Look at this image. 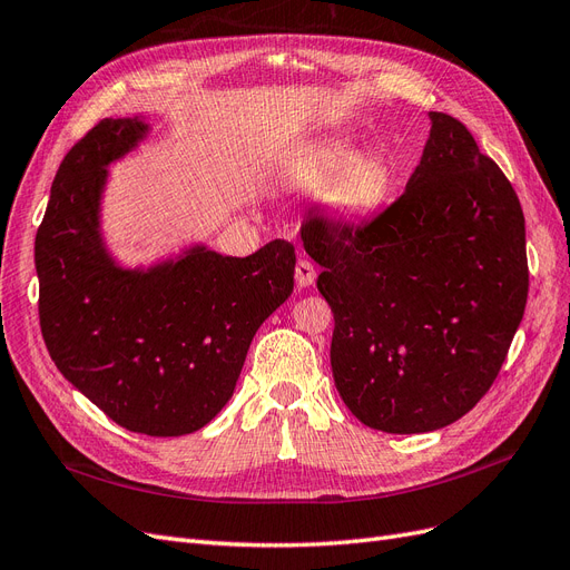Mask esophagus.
Wrapping results in <instances>:
<instances>
[{"label":"esophagus","mask_w":570,"mask_h":570,"mask_svg":"<svg viewBox=\"0 0 570 570\" xmlns=\"http://www.w3.org/2000/svg\"><path fill=\"white\" fill-rule=\"evenodd\" d=\"M315 277H317L315 265H312L307 258H301V261L296 263V284H298L301 288H307V286L315 284Z\"/></svg>","instance_id":"obj_1"}]
</instances>
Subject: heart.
<instances>
[{"instance_id": "b5f03b06", "label": "heart", "mask_w": 570, "mask_h": 570, "mask_svg": "<svg viewBox=\"0 0 570 570\" xmlns=\"http://www.w3.org/2000/svg\"><path fill=\"white\" fill-rule=\"evenodd\" d=\"M291 185L324 187L326 206L343 217L364 219L383 208L395 187L393 165L379 154H357L347 144L312 146L293 156L286 168Z\"/></svg>"}]
</instances>
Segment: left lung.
Listing matches in <instances>:
<instances>
[{"instance_id": "obj_1", "label": "left lung", "mask_w": 570, "mask_h": 570, "mask_svg": "<svg viewBox=\"0 0 570 570\" xmlns=\"http://www.w3.org/2000/svg\"><path fill=\"white\" fill-rule=\"evenodd\" d=\"M334 312L332 372L364 426L443 429L498 379L528 301L525 219L466 125L431 114L405 191L370 223L303 219Z\"/></svg>"}]
</instances>
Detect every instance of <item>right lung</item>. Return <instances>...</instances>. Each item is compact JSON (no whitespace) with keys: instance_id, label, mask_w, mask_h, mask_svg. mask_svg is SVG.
<instances>
[{"instance_id":"obj_1","label":"right lung","mask_w":570,"mask_h":570,"mask_svg":"<svg viewBox=\"0 0 570 570\" xmlns=\"http://www.w3.org/2000/svg\"><path fill=\"white\" fill-rule=\"evenodd\" d=\"M146 130L104 118L61 160L35 236L38 307L53 364L85 397L127 431L173 438L227 405L255 332L291 296L296 248L196 246L146 272L118 267L99 234L106 165Z\"/></svg>"}]
</instances>
